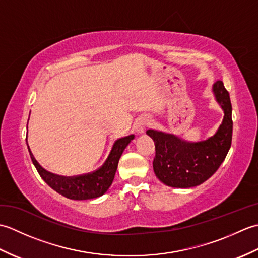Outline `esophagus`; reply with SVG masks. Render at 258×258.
Returning a JSON list of instances; mask_svg holds the SVG:
<instances>
[{
  "label": "esophagus",
  "instance_id": "esophagus-1",
  "mask_svg": "<svg viewBox=\"0 0 258 258\" xmlns=\"http://www.w3.org/2000/svg\"><path fill=\"white\" fill-rule=\"evenodd\" d=\"M151 123V120L149 118H141L139 119L138 122H136V131H138L139 133H143L144 130L146 126H149Z\"/></svg>",
  "mask_w": 258,
  "mask_h": 258
}]
</instances>
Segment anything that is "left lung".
<instances>
[{
  "label": "left lung",
  "mask_w": 258,
  "mask_h": 258,
  "mask_svg": "<svg viewBox=\"0 0 258 258\" xmlns=\"http://www.w3.org/2000/svg\"><path fill=\"white\" fill-rule=\"evenodd\" d=\"M213 91L224 109V118L211 139L199 143H186L172 134L146 131L155 144L154 173L167 186L188 188L204 183L225 160L232 144V104L221 80L214 84Z\"/></svg>",
  "instance_id": "8db88e82"
}]
</instances>
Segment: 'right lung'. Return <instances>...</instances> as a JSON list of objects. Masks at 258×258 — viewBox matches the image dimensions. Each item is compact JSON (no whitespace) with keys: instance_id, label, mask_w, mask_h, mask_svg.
Returning a JSON list of instances; mask_svg holds the SVG:
<instances>
[{"instance_id":"add662e5","label":"right lung","mask_w":258,"mask_h":258,"mask_svg":"<svg viewBox=\"0 0 258 258\" xmlns=\"http://www.w3.org/2000/svg\"><path fill=\"white\" fill-rule=\"evenodd\" d=\"M133 139L134 135H128L115 141L107 160L100 168L96 169V171L89 174L69 177L59 176V175H55L45 171V169L36 162L34 156H33L30 151V147H29L31 160L33 164H34L35 168L37 169L38 174H40V176L44 179V182L50 186V187L57 191L58 194L68 197L70 200L82 201L96 199V197H100L104 193H106V190L113 183L115 173H116L117 169L119 157L122 155L125 147L127 146V144Z\"/></svg>"}]
</instances>
